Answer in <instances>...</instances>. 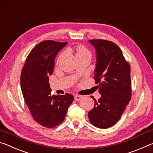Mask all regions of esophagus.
<instances>
[{
  "label": "esophagus",
  "mask_w": 153,
  "mask_h": 153,
  "mask_svg": "<svg viewBox=\"0 0 153 153\" xmlns=\"http://www.w3.org/2000/svg\"><path fill=\"white\" fill-rule=\"evenodd\" d=\"M82 98V96H80V95H75L74 96V100H76V101H79Z\"/></svg>",
  "instance_id": "1"
}]
</instances>
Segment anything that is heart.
I'll use <instances>...</instances> for the list:
<instances>
[{"label": "heart", "mask_w": 153, "mask_h": 153, "mask_svg": "<svg viewBox=\"0 0 153 153\" xmlns=\"http://www.w3.org/2000/svg\"><path fill=\"white\" fill-rule=\"evenodd\" d=\"M76 56H91V53L89 51V49L87 48L85 46L83 45H78L76 47ZM63 56V53L60 55L59 57V59L61 58V57Z\"/></svg>", "instance_id": "obj_1"}]
</instances>
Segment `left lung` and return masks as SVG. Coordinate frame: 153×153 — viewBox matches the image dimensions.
I'll return each instance as SVG.
<instances>
[{"label":"left lung","instance_id":"8db88e82","mask_svg":"<svg viewBox=\"0 0 153 153\" xmlns=\"http://www.w3.org/2000/svg\"><path fill=\"white\" fill-rule=\"evenodd\" d=\"M96 49L97 65L94 79L99 85L101 97L88 113L90 123L106 129L121 118L131 97V67L121 49L114 42L103 39L89 40Z\"/></svg>","mask_w":153,"mask_h":153}]
</instances>
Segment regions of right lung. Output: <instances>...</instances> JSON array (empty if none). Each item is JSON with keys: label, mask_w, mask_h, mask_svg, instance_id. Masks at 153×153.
I'll return each mask as SVG.
<instances>
[{"label": "right lung", "mask_w": 153, "mask_h": 153, "mask_svg": "<svg viewBox=\"0 0 153 153\" xmlns=\"http://www.w3.org/2000/svg\"><path fill=\"white\" fill-rule=\"evenodd\" d=\"M66 44L53 40L40 42L30 52L22 70L20 84L25 102L34 121L47 128L64 121L74 100L69 94L50 96L49 76L53 73L55 57Z\"/></svg>", "instance_id": "right-lung-1"}]
</instances>
